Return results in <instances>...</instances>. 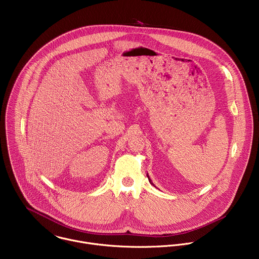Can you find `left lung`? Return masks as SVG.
<instances>
[{"instance_id":"obj_1","label":"left lung","mask_w":259,"mask_h":259,"mask_svg":"<svg viewBox=\"0 0 259 259\" xmlns=\"http://www.w3.org/2000/svg\"><path fill=\"white\" fill-rule=\"evenodd\" d=\"M147 177H148V179H149V182H150V183H151V184H152V185H154V183H153V182H152V180H151V178H150V177H149V175H148V174H147ZM154 186H155V185H154Z\"/></svg>"}]
</instances>
